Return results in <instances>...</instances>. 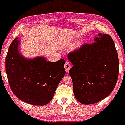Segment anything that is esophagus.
I'll use <instances>...</instances> for the list:
<instances>
[{
  "label": "esophagus",
  "instance_id": "34e87169",
  "mask_svg": "<svg viewBox=\"0 0 125 125\" xmlns=\"http://www.w3.org/2000/svg\"><path fill=\"white\" fill-rule=\"evenodd\" d=\"M65 71L66 72H69V69H71V65H70V64L68 62H66L65 64Z\"/></svg>",
  "mask_w": 125,
  "mask_h": 125
}]
</instances>
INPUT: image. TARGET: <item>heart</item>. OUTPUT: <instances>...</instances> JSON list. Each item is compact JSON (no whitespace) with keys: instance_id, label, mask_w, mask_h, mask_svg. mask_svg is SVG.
<instances>
[{"instance_id":"obj_1","label":"heart","mask_w":125,"mask_h":125,"mask_svg":"<svg viewBox=\"0 0 125 125\" xmlns=\"http://www.w3.org/2000/svg\"><path fill=\"white\" fill-rule=\"evenodd\" d=\"M80 47V44L78 43V44H77L76 45V48H78V47Z\"/></svg>"}]
</instances>
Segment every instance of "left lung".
Wrapping results in <instances>:
<instances>
[{"mask_svg":"<svg viewBox=\"0 0 125 125\" xmlns=\"http://www.w3.org/2000/svg\"><path fill=\"white\" fill-rule=\"evenodd\" d=\"M92 44H85L68 55L69 71L76 100L91 105L105 98L117 83L119 60L110 35L98 33Z\"/></svg>","mask_w":125,"mask_h":125,"instance_id":"obj_1","label":"left lung"}]
</instances>
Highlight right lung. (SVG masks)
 Segmentation results:
<instances>
[{
	"label": "right lung",
	"mask_w": 125,
	"mask_h": 125,
	"mask_svg": "<svg viewBox=\"0 0 125 125\" xmlns=\"http://www.w3.org/2000/svg\"><path fill=\"white\" fill-rule=\"evenodd\" d=\"M19 44L16 37L6 56V71L10 88L21 101L36 106L47 105L65 74V60L50 62L44 57L26 59L19 53Z\"/></svg>",
	"instance_id": "add662e5"
}]
</instances>
